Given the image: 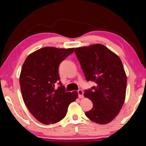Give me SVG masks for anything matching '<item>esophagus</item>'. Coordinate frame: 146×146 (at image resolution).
<instances>
[{
	"label": "esophagus",
	"instance_id": "34e87169",
	"mask_svg": "<svg viewBox=\"0 0 146 146\" xmlns=\"http://www.w3.org/2000/svg\"><path fill=\"white\" fill-rule=\"evenodd\" d=\"M78 97L80 98H84V92L82 90H78Z\"/></svg>",
	"mask_w": 146,
	"mask_h": 146
}]
</instances>
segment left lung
Here are the masks:
<instances>
[{
    "instance_id": "8db88e82",
    "label": "left lung",
    "mask_w": 146,
    "mask_h": 146,
    "mask_svg": "<svg viewBox=\"0 0 146 146\" xmlns=\"http://www.w3.org/2000/svg\"><path fill=\"white\" fill-rule=\"evenodd\" d=\"M75 52L86 80L96 83L84 93L93 104L86 117L99 124L108 123L119 113L125 98L127 76L122 61L100 44L76 48Z\"/></svg>"
}]
</instances>
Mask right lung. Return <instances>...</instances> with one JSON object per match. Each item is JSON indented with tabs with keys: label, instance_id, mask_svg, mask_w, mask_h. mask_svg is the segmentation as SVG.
Here are the masks:
<instances>
[{
	"label": "right lung",
	"instance_id": "obj_1",
	"mask_svg": "<svg viewBox=\"0 0 146 146\" xmlns=\"http://www.w3.org/2000/svg\"><path fill=\"white\" fill-rule=\"evenodd\" d=\"M75 48L45 47L27 56L19 77L22 96L26 107L39 122L49 125L65 117L69 105L78 98L76 91L66 92L55 84L60 80L58 66Z\"/></svg>",
	"mask_w": 146,
	"mask_h": 146
}]
</instances>
